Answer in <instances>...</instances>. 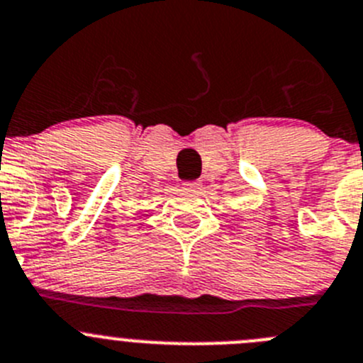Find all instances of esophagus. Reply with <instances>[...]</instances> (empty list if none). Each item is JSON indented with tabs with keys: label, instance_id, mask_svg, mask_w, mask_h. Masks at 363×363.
I'll use <instances>...</instances> for the list:
<instances>
[{
	"label": "esophagus",
	"instance_id": "obj_1",
	"mask_svg": "<svg viewBox=\"0 0 363 363\" xmlns=\"http://www.w3.org/2000/svg\"><path fill=\"white\" fill-rule=\"evenodd\" d=\"M184 188L189 189V191H199V189H202V182L188 181V182H184Z\"/></svg>",
	"mask_w": 363,
	"mask_h": 363
}]
</instances>
